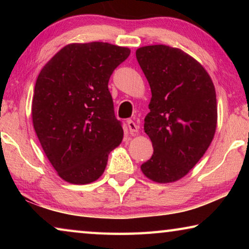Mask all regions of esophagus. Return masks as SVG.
<instances>
[{"label":"esophagus","instance_id":"34e87169","mask_svg":"<svg viewBox=\"0 0 249 249\" xmlns=\"http://www.w3.org/2000/svg\"><path fill=\"white\" fill-rule=\"evenodd\" d=\"M127 126H128L129 132H130V134H132V135H135V134L138 133V126L135 124L132 120L127 121Z\"/></svg>","mask_w":249,"mask_h":249}]
</instances>
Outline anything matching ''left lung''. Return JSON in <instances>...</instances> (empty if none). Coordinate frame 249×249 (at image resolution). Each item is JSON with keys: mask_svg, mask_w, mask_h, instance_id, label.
Masks as SVG:
<instances>
[{"mask_svg": "<svg viewBox=\"0 0 249 249\" xmlns=\"http://www.w3.org/2000/svg\"><path fill=\"white\" fill-rule=\"evenodd\" d=\"M136 58L151 91L144 130L154 147L141 169L154 182H175L189 174L213 141L215 88L203 66L179 48L144 46Z\"/></svg>", "mask_w": 249, "mask_h": 249, "instance_id": "1", "label": "left lung"}]
</instances>
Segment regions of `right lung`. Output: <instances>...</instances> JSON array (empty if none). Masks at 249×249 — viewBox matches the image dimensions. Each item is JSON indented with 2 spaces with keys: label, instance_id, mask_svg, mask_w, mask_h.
Listing matches in <instances>:
<instances>
[{
  "label": "right lung",
  "instance_id": "add662e5",
  "mask_svg": "<svg viewBox=\"0 0 249 249\" xmlns=\"http://www.w3.org/2000/svg\"><path fill=\"white\" fill-rule=\"evenodd\" d=\"M127 47L101 41L65 46L44 66L32 102L34 129L62 180L88 184L103 175L123 141L108 80L129 56Z\"/></svg>",
  "mask_w": 249,
  "mask_h": 249
}]
</instances>
